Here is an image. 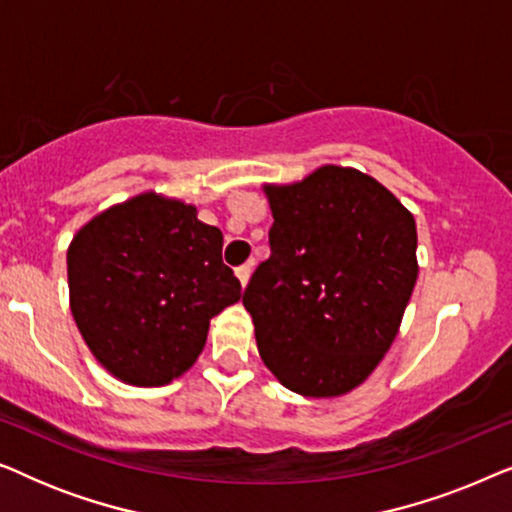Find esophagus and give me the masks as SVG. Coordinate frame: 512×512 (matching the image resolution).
Segmentation results:
<instances>
[{"instance_id":"34e87169","label":"esophagus","mask_w":512,"mask_h":512,"mask_svg":"<svg viewBox=\"0 0 512 512\" xmlns=\"http://www.w3.org/2000/svg\"><path fill=\"white\" fill-rule=\"evenodd\" d=\"M251 268H254V263H244V265H240V268L235 270V275H237V279H240V284H242V286H247V284H249Z\"/></svg>"}]
</instances>
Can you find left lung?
Segmentation results:
<instances>
[{"label":"left lung","mask_w":512,"mask_h":512,"mask_svg":"<svg viewBox=\"0 0 512 512\" xmlns=\"http://www.w3.org/2000/svg\"><path fill=\"white\" fill-rule=\"evenodd\" d=\"M265 193L275 219L270 258L242 296L258 354L296 394H347L401 326L417 282L415 219L352 167H319Z\"/></svg>","instance_id":"obj_1"}]
</instances>
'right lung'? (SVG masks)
I'll list each match as a JSON object with an SVG mask.
<instances>
[{
	"label": "right lung",
	"mask_w": 512,
	"mask_h": 512,
	"mask_svg": "<svg viewBox=\"0 0 512 512\" xmlns=\"http://www.w3.org/2000/svg\"><path fill=\"white\" fill-rule=\"evenodd\" d=\"M223 235L195 207L153 193L111 207L69 244L76 326L104 368L137 387L186 373L209 319L242 298L221 258Z\"/></svg>",
	"instance_id": "1"
}]
</instances>
